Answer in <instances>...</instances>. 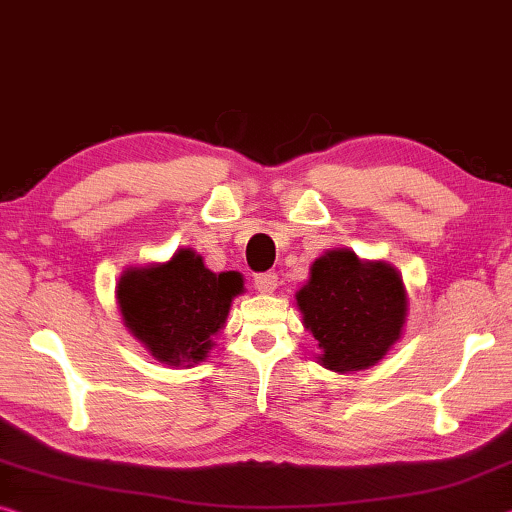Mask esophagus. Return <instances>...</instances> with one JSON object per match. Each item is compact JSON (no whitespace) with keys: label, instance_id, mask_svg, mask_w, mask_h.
I'll list each match as a JSON object with an SVG mask.
<instances>
[{"label":"esophagus","instance_id":"34e87169","mask_svg":"<svg viewBox=\"0 0 512 512\" xmlns=\"http://www.w3.org/2000/svg\"><path fill=\"white\" fill-rule=\"evenodd\" d=\"M255 289L259 294H273L278 289V275L275 273H259L255 275Z\"/></svg>","mask_w":512,"mask_h":512}]
</instances>
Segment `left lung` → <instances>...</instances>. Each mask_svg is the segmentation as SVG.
<instances>
[{
  "mask_svg": "<svg viewBox=\"0 0 512 512\" xmlns=\"http://www.w3.org/2000/svg\"><path fill=\"white\" fill-rule=\"evenodd\" d=\"M401 273L353 250H326L296 291L305 330L319 344L316 362L335 373L371 369L399 342L408 321Z\"/></svg>",
  "mask_w": 512,
  "mask_h": 512,
  "instance_id": "left-lung-1",
  "label": "left lung"
}]
</instances>
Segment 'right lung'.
I'll return each mask as SVG.
<instances>
[{"label": "right lung", "mask_w": 512, "mask_h": 512, "mask_svg": "<svg viewBox=\"0 0 512 512\" xmlns=\"http://www.w3.org/2000/svg\"><path fill=\"white\" fill-rule=\"evenodd\" d=\"M239 294L243 275L209 271L193 248H177L168 262L129 266L116 285L118 312L129 335L173 369L209 358Z\"/></svg>", "instance_id": "right-lung-1"}]
</instances>
